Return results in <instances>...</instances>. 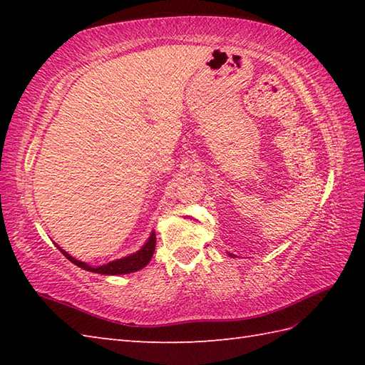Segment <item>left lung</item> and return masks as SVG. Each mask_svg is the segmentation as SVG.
<instances>
[{"label":"left lung","mask_w":365,"mask_h":365,"mask_svg":"<svg viewBox=\"0 0 365 365\" xmlns=\"http://www.w3.org/2000/svg\"><path fill=\"white\" fill-rule=\"evenodd\" d=\"M227 254L230 255V257H235V255H234V254H230V252H227Z\"/></svg>","instance_id":"8db88e82"}]
</instances>
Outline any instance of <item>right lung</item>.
Wrapping results in <instances>:
<instances>
[{
  "label": "right lung",
  "mask_w": 365,
  "mask_h": 365,
  "mask_svg": "<svg viewBox=\"0 0 365 365\" xmlns=\"http://www.w3.org/2000/svg\"><path fill=\"white\" fill-rule=\"evenodd\" d=\"M56 245V243H54ZM155 245H157V235H155V232H150V237L147 238V242L143 245V247L139 251L133 252L127 255V257H122V259H115L111 260L108 263H103V265H89L86 262H81V260H76L75 257H72L71 254L66 252L64 250H61L58 246V250L63 252L66 257L71 260L73 265L80 267L86 271H91V273H97V274H106V276H118V274H128V273H135V271L143 269L147 263L150 262L153 251H155Z\"/></svg>",
  "instance_id": "obj_1"
}]
</instances>
